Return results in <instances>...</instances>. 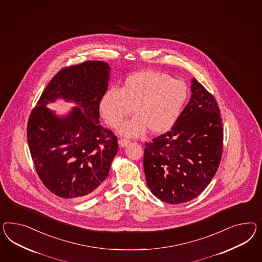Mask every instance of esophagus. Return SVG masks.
I'll return each mask as SVG.
<instances>
[{"label": "esophagus", "mask_w": 262, "mask_h": 262, "mask_svg": "<svg viewBox=\"0 0 262 262\" xmlns=\"http://www.w3.org/2000/svg\"><path fill=\"white\" fill-rule=\"evenodd\" d=\"M129 144V140H127V139H120L119 140V146H120L121 148H125V147H127V145Z\"/></svg>", "instance_id": "1"}]
</instances>
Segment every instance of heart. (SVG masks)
I'll return each mask as SVG.
<instances>
[{
  "label": "heart",
  "mask_w": 262,
  "mask_h": 262,
  "mask_svg": "<svg viewBox=\"0 0 262 262\" xmlns=\"http://www.w3.org/2000/svg\"><path fill=\"white\" fill-rule=\"evenodd\" d=\"M188 96L182 80L157 71H138L126 78L121 90H106L100 101V112L111 126L118 127L135 108L136 115L121 127V135L139 137L149 128L159 135L174 126Z\"/></svg>",
  "instance_id": "b5f03b06"
}]
</instances>
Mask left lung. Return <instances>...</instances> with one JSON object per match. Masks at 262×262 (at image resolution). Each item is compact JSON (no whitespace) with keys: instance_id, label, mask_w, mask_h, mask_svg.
<instances>
[{"instance_id":"1","label":"left lung","mask_w":262,"mask_h":262,"mask_svg":"<svg viewBox=\"0 0 262 262\" xmlns=\"http://www.w3.org/2000/svg\"><path fill=\"white\" fill-rule=\"evenodd\" d=\"M191 98L170 132L146 143L144 170L150 191L166 203L196 198L220 166L223 127L210 92L191 79Z\"/></svg>"}]
</instances>
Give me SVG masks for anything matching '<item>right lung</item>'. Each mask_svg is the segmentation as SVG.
Returning a JSON list of instances; mask_svg holds the SVG:
<instances>
[{"instance_id": "1", "label": "right lung", "mask_w": 262, "mask_h": 262, "mask_svg": "<svg viewBox=\"0 0 262 262\" xmlns=\"http://www.w3.org/2000/svg\"><path fill=\"white\" fill-rule=\"evenodd\" d=\"M111 67L88 61L59 71L45 89L28 124L36 171L52 193L69 199L98 191L117 154V137L101 126L99 105ZM58 99L74 102L66 115L46 106Z\"/></svg>"}]
</instances>
